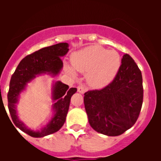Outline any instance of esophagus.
I'll list each match as a JSON object with an SVG mask.
<instances>
[{
  "mask_svg": "<svg viewBox=\"0 0 161 161\" xmlns=\"http://www.w3.org/2000/svg\"><path fill=\"white\" fill-rule=\"evenodd\" d=\"M77 91L79 92V93H84L85 92H86V91H87V88L85 87V86H84V85H79V86L77 87Z\"/></svg>",
  "mask_w": 161,
  "mask_h": 161,
  "instance_id": "34e87169",
  "label": "esophagus"
}]
</instances>
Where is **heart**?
Listing matches in <instances>:
<instances>
[{"label": "heart", "mask_w": 161, "mask_h": 161, "mask_svg": "<svg viewBox=\"0 0 161 161\" xmlns=\"http://www.w3.org/2000/svg\"><path fill=\"white\" fill-rule=\"evenodd\" d=\"M72 65L78 72L86 74L90 86L97 89L109 85L115 77L121 64L120 56L115 51H107L100 46H89L74 53ZM67 72L76 76V72L67 66Z\"/></svg>", "instance_id": "obj_1"}]
</instances>
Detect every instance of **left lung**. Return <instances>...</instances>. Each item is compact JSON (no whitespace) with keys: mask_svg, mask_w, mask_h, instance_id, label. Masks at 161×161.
<instances>
[{"mask_svg":"<svg viewBox=\"0 0 161 161\" xmlns=\"http://www.w3.org/2000/svg\"><path fill=\"white\" fill-rule=\"evenodd\" d=\"M84 95L85 110L93 130L106 136H120L136 123L141 110V71L130 55L124 54L112 82Z\"/></svg>","mask_w":161,"mask_h":161,"instance_id":"1","label":"left lung"}]
</instances>
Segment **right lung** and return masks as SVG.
I'll list each match as a JSON object with an SVG mask.
<instances>
[{
	"instance_id": "add662e5",
	"label": "right lung",
	"mask_w": 161,
	"mask_h": 161,
	"mask_svg": "<svg viewBox=\"0 0 161 161\" xmlns=\"http://www.w3.org/2000/svg\"><path fill=\"white\" fill-rule=\"evenodd\" d=\"M68 50L67 42H60L36 51L21 60L11 76L7 95L9 114L16 126L32 137L40 138L48 136L58 131L63 126L69 109L71 97L76 92V89H69L68 85L60 81L55 83L53 89V99L56 101L53 105L55 115L46 127L40 131L27 129L24 126V123L18 119L15 104L18 102L19 93L25 89L26 83L31 81L36 75L47 72L54 76L57 75L63 67L61 56L66 55Z\"/></svg>"
}]
</instances>
